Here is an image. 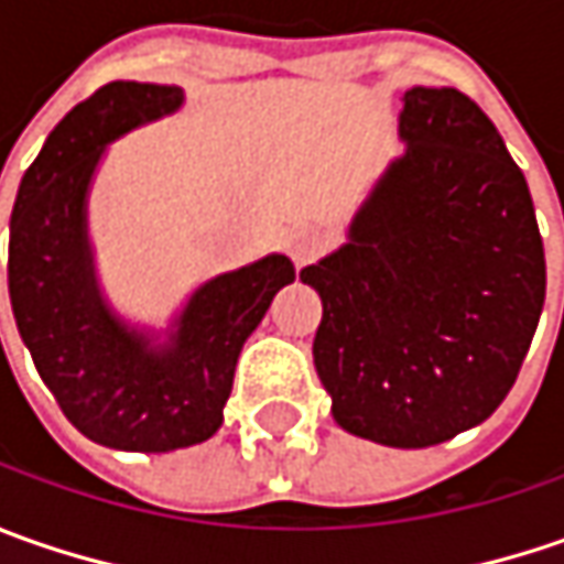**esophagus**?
Returning <instances> with one entry per match:
<instances>
[{
    "mask_svg": "<svg viewBox=\"0 0 564 564\" xmlns=\"http://www.w3.org/2000/svg\"><path fill=\"white\" fill-rule=\"evenodd\" d=\"M323 248H326V235L314 226L294 228L292 235H289V253H292V260L297 267H304L307 260H314Z\"/></svg>",
    "mask_w": 564,
    "mask_h": 564,
    "instance_id": "1",
    "label": "esophagus"
}]
</instances>
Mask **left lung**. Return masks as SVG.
Instances as JSON below:
<instances>
[{
	"instance_id": "1",
	"label": "left lung",
	"mask_w": 564,
	"mask_h": 564,
	"mask_svg": "<svg viewBox=\"0 0 564 564\" xmlns=\"http://www.w3.org/2000/svg\"><path fill=\"white\" fill-rule=\"evenodd\" d=\"M404 156L348 245L301 282L323 301L314 364L333 417L392 448L440 445L509 395L546 297L531 191L502 134L455 87H411Z\"/></svg>"
}]
</instances>
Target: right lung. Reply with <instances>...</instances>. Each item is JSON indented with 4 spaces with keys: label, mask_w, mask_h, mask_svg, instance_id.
I'll return each instance as SVG.
<instances>
[{
    "label": "right lung",
    "mask_w": 564,
    "mask_h": 564,
    "mask_svg": "<svg viewBox=\"0 0 564 564\" xmlns=\"http://www.w3.org/2000/svg\"><path fill=\"white\" fill-rule=\"evenodd\" d=\"M182 99L178 84L99 87L55 124L11 209L9 297L36 373L87 440L124 452L209 440L223 426L245 338L294 282L282 253L209 279L163 348L102 304L84 223L87 185L106 143L175 112Z\"/></svg>",
    "instance_id": "1"
}]
</instances>
